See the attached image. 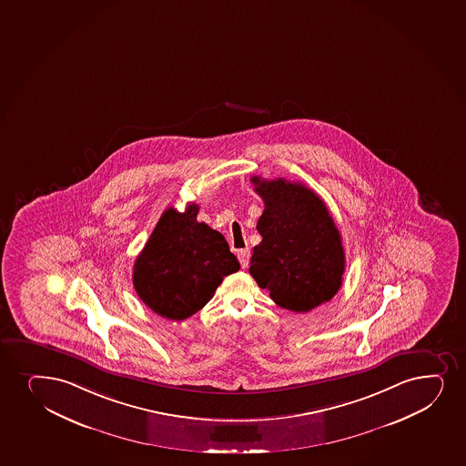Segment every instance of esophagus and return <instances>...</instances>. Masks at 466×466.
I'll return each mask as SVG.
<instances>
[{"instance_id":"34e87169","label":"esophagus","mask_w":466,"mask_h":466,"mask_svg":"<svg viewBox=\"0 0 466 466\" xmlns=\"http://www.w3.org/2000/svg\"><path fill=\"white\" fill-rule=\"evenodd\" d=\"M238 260H240L241 268H247L248 265H249V258H251V251L249 249H240L238 251Z\"/></svg>"}]
</instances>
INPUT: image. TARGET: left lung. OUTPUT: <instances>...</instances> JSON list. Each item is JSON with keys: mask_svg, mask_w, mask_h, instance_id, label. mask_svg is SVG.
<instances>
[{"mask_svg": "<svg viewBox=\"0 0 466 466\" xmlns=\"http://www.w3.org/2000/svg\"><path fill=\"white\" fill-rule=\"evenodd\" d=\"M265 208L262 241L252 249L251 273L278 306L310 312L334 298L345 273L339 230L323 199L299 182L251 177Z\"/></svg>", "mask_w": 466, "mask_h": 466, "instance_id": "1", "label": "left lung"}]
</instances>
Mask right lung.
Here are the masks:
<instances>
[{
  "instance_id": "obj_1",
  "label": "right lung",
  "mask_w": 466,
  "mask_h": 466,
  "mask_svg": "<svg viewBox=\"0 0 466 466\" xmlns=\"http://www.w3.org/2000/svg\"><path fill=\"white\" fill-rule=\"evenodd\" d=\"M197 204L165 210L134 263L138 298L160 317L182 321L208 304L225 276L240 269L218 230L198 223Z\"/></svg>"
}]
</instances>
